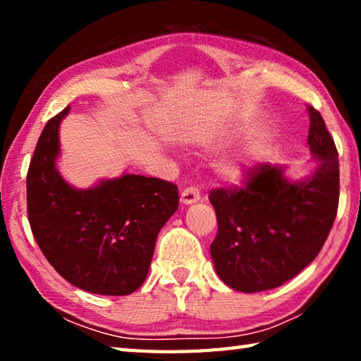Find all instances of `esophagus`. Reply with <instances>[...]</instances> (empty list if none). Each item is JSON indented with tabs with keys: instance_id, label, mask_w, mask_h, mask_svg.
Returning a JSON list of instances; mask_svg holds the SVG:
<instances>
[{
	"instance_id": "1",
	"label": "esophagus",
	"mask_w": 361,
	"mask_h": 361,
	"mask_svg": "<svg viewBox=\"0 0 361 361\" xmlns=\"http://www.w3.org/2000/svg\"><path fill=\"white\" fill-rule=\"evenodd\" d=\"M199 199H200V192H199V189L195 188V186L185 188L181 191V195H180L181 204H185V205H191V204L199 202Z\"/></svg>"
}]
</instances>
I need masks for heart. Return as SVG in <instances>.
Instances as JSON below:
<instances>
[{"instance_id": "obj_1", "label": "heart", "mask_w": 361, "mask_h": 361, "mask_svg": "<svg viewBox=\"0 0 361 361\" xmlns=\"http://www.w3.org/2000/svg\"><path fill=\"white\" fill-rule=\"evenodd\" d=\"M253 164V152L247 149L242 154L229 159L219 166V173L228 181H240Z\"/></svg>"}]
</instances>
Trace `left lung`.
Masks as SVG:
<instances>
[{
    "label": "left lung",
    "mask_w": 361,
    "mask_h": 361,
    "mask_svg": "<svg viewBox=\"0 0 361 361\" xmlns=\"http://www.w3.org/2000/svg\"><path fill=\"white\" fill-rule=\"evenodd\" d=\"M307 143L319 161L312 176L288 181L283 167L250 169L243 186L210 191L218 232L210 245L219 279L232 290H272L312 262L339 204V161L325 121L309 106Z\"/></svg>",
    "instance_id": "left-lung-1"
}]
</instances>
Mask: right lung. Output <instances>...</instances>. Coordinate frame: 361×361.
Listing matches in <instances>:
<instances>
[{
    "instance_id": "obj_1",
    "label": "right lung",
    "mask_w": 361,
    "mask_h": 361,
    "mask_svg": "<svg viewBox=\"0 0 361 361\" xmlns=\"http://www.w3.org/2000/svg\"><path fill=\"white\" fill-rule=\"evenodd\" d=\"M68 111L47 121L30 162V228L71 285L95 295H130L148 276L159 231L178 209V188L132 173L89 189L70 186L56 167L59 127Z\"/></svg>"
}]
</instances>
